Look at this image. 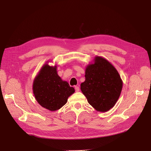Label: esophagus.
<instances>
[{"instance_id":"34e87169","label":"esophagus","mask_w":151,"mask_h":151,"mask_svg":"<svg viewBox=\"0 0 151 151\" xmlns=\"http://www.w3.org/2000/svg\"><path fill=\"white\" fill-rule=\"evenodd\" d=\"M75 89L76 92H79V91H80V88H79V86H76L75 87Z\"/></svg>"}]
</instances>
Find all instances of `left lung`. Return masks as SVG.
<instances>
[{"mask_svg": "<svg viewBox=\"0 0 151 151\" xmlns=\"http://www.w3.org/2000/svg\"><path fill=\"white\" fill-rule=\"evenodd\" d=\"M81 90L89 104L97 111L112 108L121 95L123 82L116 68L106 59L96 56L87 65Z\"/></svg>", "mask_w": 151, "mask_h": 151, "instance_id": "obj_1", "label": "left lung"}]
</instances>
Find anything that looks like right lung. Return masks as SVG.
Masks as SVG:
<instances>
[{"instance_id": "add662e5", "label": "right lung", "mask_w": 151, "mask_h": 151, "mask_svg": "<svg viewBox=\"0 0 151 151\" xmlns=\"http://www.w3.org/2000/svg\"><path fill=\"white\" fill-rule=\"evenodd\" d=\"M33 93L38 104L51 111L61 108L75 89L63 81L58 75L57 65L46 63L41 68L33 82Z\"/></svg>"}]
</instances>
